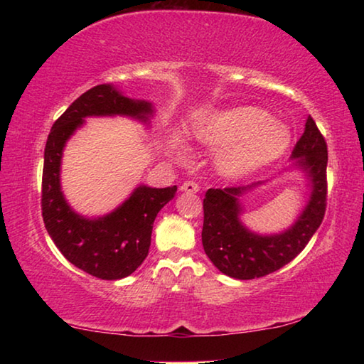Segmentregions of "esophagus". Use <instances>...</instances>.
<instances>
[{"label":"esophagus","mask_w":364,"mask_h":364,"mask_svg":"<svg viewBox=\"0 0 364 364\" xmlns=\"http://www.w3.org/2000/svg\"><path fill=\"white\" fill-rule=\"evenodd\" d=\"M199 189H200V186L196 181H184L181 184V191H184V193H193L194 194V193H199Z\"/></svg>","instance_id":"34e87169"}]
</instances>
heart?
Masks as SVG:
<instances>
[{
    "label": "heart",
    "instance_id": "b5f03b06",
    "mask_svg": "<svg viewBox=\"0 0 364 364\" xmlns=\"http://www.w3.org/2000/svg\"><path fill=\"white\" fill-rule=\"evenodd\" d=\"M207 144L225 147L218 168L228 178H241L273 164L286 154L292 134L267 110L241 106L212 115L199 128Z\"/></svg>",
    "mask_w": 364,
    "mask_h": 364
}]
</instances>
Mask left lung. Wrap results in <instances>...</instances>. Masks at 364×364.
Masks as SVG:
<instances>
[{
	"mask_svg": "<svg viewBox=\"0 0 364 364\" xmlns=\"http://www.w3.org/2000/svg\"><path fill=\"white\" fill-rule=\"evenodd\" d=\"M292 159L311 178L313 194L295 225L276 236H258L245 230L237 196L242 188L208 189L204 199L202 245L221 273L236 279L263 278L292 262L321 225L328 205V144L315 120L308 117L305 132L295 143Z\"/></svg>",
	"mask_w": 364,
	"mask_h": 364,
	"instance_id": "8db88e82",
	"label": "left lung"
}]
</instances>
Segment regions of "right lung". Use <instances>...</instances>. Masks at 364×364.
Masks as SVG:
<instances>
[{
	"label": "right lung",
	"mask_w": 364,
	"mask_h": 364,
	"mask_svg": "<svg viewBox=\"0 0 364 364\" xmlns=\"http://www.w3.org/2000/svg\"><path fill=\"white\" fill-rule=\"evenodd\" d=\"M115 114L147 120L152 109L149 102L122 96L110 85H97L77 97L48 134L41 180V215L56 247L77 268L107 281L127 278L144 262L154 220L176 193V186H139L122 207L97 220L80 217L67 205L59 184L65 141L85 117Z\"/></svg>",
	"instance_id": "add662e5"
}]
</instances>
